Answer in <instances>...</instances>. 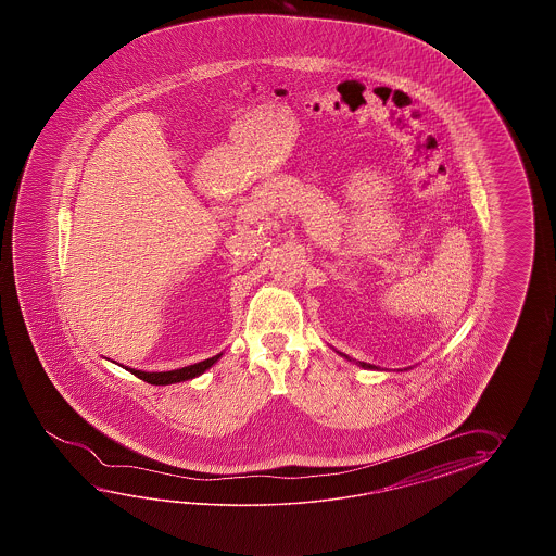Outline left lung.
Listing matches in <instances>:
<instances>
[{
	"mask_svg": "<svg viewBox=\"0 0 556 556\" xmlns=\"http://www.w3.org/2000/svg\"><path fill=\"white\" fill-rule=\"evenodd\" d=\"M362 366H364V367H371V366H367V364H362Z\"/></svg>",
	"mask_w": 556,
	"mask_h": 556,
	"instance_id": "obj_1",
	"label": "left lung"
}]
</instances>
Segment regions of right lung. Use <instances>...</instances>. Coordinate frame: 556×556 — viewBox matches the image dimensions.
I'll return each mask as SVG.
<instances>
[{
    "instance_id": "add662e5",
    "label": "right lung",
    "mask_w": 556,
    "mask_h": 556,
    "mask_svg": "<svg viewBox=\"0 0 556 556\" xmlns=\"http://www.w3.org/2000/svg\"><path fill=\"white\" fill-rule=\"evenodd\" d=\"M223 354L214 355L208 357L204 362H199L194 366L180 367V369H173V371H159V374H151V371H141V369H130L127 367V371L135 374L137 378L151 383V386H168V383H178V381H187V379L197 378L204 374L208 367L213 366L214 362L218 359Z\"/></svg>"
}]
</instances>
